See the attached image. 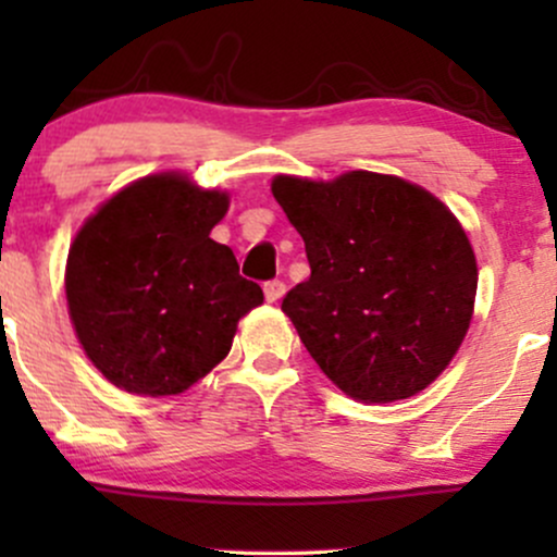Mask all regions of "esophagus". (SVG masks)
<instances>
[{
	"mask_svg": "<svg viewBox=\"0 0 557 557\" xmlns=\"http://www.w3.org/2000/svg\"><path fill=\"white\" fill-rule=\"evenodd\" d=\"M285 296V283L283 280H270V283H264V298L274 304V300H280Z\"/></svg>",
	"mask_w": 557,
	"mask_h": 557,
	"instance_id": "1",
	"label": "esophagus"
}]
</instances>
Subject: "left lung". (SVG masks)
<instances>
[{"label":"left lung","mask_w":557,"mask_h":557,"mask_svg":"<svg viewBox=\"0 0 557 557\" xmlns=\"http://www.w3.org/2000/svg\"><path fill=\"white\" fill-rule=\"evenodd\" d=\"M272 194L306 243L311 277L283 311L343 393L411 398L456 356L476 296V259L443 201L393 175L332 183L274 177Z\"/></svg>","instance_id":"8db88e82"}]
</instances>
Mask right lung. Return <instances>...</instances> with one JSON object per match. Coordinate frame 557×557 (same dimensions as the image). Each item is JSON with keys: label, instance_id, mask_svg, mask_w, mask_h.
<instances>
[{"label": "right lung", "instance_id": "1", "mask_svg": "<svg viewBox=\"0 0 557 557\" xmlns=\"http://www.w3.org/2000/svg\"><path fill=\"white\" fill-rule=\"evenodd\" d=\"M225 212V194L154 175L83 225L67 257L70 319L112 385L183 393L225 359L238 319L264 300L233 248L209 238Z\"/></svg>", "mask_w": 557, "mask_h": 557}]
</instances>
